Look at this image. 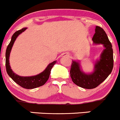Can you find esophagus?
Masks as SVG:
<instances>
[{
  "mask_svg": "<svg viewBox=\"0 0 120 120\" xmlns=\"http://www.w3.org/2000/svg\"><path fill=\"white\" fill-rule=\"evenodd\" d=\"M69 56V54L68 52H65V53H64V54H62L63 57H68Z\"/></svg>",
  "mask_w": 120,
  "mask_h": 120,
  "instance_id": "1",
  "label": "esophagus"
}]
</instances>
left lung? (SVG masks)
<instances>
[{
	"label": "left lung",
	"instance_id": "8db88e82",
	"mask_svg": "<svg viewBox=\"0 0 120 120\" xmlns=\"http://www.w3.org/2000/svg\"><path fill=\"white\" fill-rule=\"evenodd\" d=\"M94 44H102L105 49L101 55L100 60L94 65L92 74H86L81 71L79 64L72 60L70 75L75 84L83 88L91 89L98 87L111 73L113 68V51L112 45L104 30L96 26L95 34L92 38Z\"/></svg>",
	"mask_w": 120,
	"mask_h": 120
}]
</instances>
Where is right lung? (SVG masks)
<instances>
[{
	"label": "right lung",
	"mask_w": 120,
	"mask_h": 120,
	"mask_svg": "<svg viewBox=\"0 0 120 120\" xmlns=\"http://www.w3.org/2000/svg\"><path fill=\"white\" fill-rule=\"evenodd\" d=\"M27 28H22L15 32L13 35L11 41L8 45L6 51V68L7 73L9 76L13 80V81H15L16 83L23 88L31 89L42 86L47 82L49 77L52 68L56 64V61L55 60L49 64L47 68L41 73L33 76H20L13 72L9 65V56H10V51L16 38L22 32L24 31Z\"/></svg>",
	"instance_id": "add662e5"
}]
</instances>
